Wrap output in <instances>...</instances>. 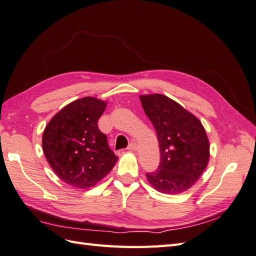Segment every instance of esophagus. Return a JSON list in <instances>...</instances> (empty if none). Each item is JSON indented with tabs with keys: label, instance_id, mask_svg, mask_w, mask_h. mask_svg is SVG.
Returning a JSON list of instances; mask_svg holds the SVG:
<instances>
[{
	"label": "esophagus",
	"instance_id": "obj_1",
	"mask_svg": "<svg viewBox=\"0 0 256 256\" xmlns=\"http://www.w3.org/2000/svg\"><path fill=\"white\" fill-rule=\"evenodd\" d=\"M128 152H136L137 150V144L135 142H132L128 145Z\"/></svg>",
	"mask_w": 256,
	"mask_h": 256
}]
</instances>
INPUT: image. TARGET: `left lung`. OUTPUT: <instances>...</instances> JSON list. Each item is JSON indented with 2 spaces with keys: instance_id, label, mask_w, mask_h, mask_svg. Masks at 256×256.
<instances>
[{
  "instance_id": "8db88e82",
  "label": "left lung",
  "mask_w": 256,
  "mask_h": 256,
  "mask_svg": "<svg viewBox=\"0 0 256 256\" xmlns=\"http://www.w3.org/2000/svg\"><path fill=\"white\" fill-rule=\"evenodd\" d=\"M144 111L152 121L160 146V164L146 173L156 190L176 194L198 180L210 158L204 128L180 104L161 94L140 96Z\"/></svg>"
}]
</instances>
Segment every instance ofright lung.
<instances>
[{
    "instance_id": "right-lung-1",
    "label": "right lung",
    "mask_w": 256,
    "mask_h": 256,
    "mask_svg": "<svg viewBox=\"0 0 256 256\" xmlns=\"http://www.w3.org/2000/svg\"><path fill=\"white\" fill-rule=\"evenodd\" d=\"M106 102L84 97L64 107L44 130L45 158L56 175L68 185L88 188L102 180L118 160L108 146L98 120Z\"/></svg>"
}]
</instances>
